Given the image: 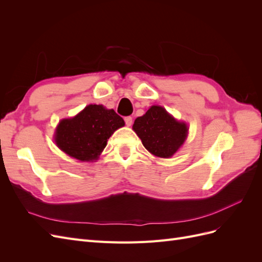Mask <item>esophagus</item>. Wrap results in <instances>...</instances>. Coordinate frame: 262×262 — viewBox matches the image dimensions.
<instances>
[{
  "label": "esophagus",
  "mask_w": 262,
  "mask_h": 262,
  "mask_svg": "<svg viewBox=\"0 0 262 262\" xmlns=\"http://www.w3.org/2000/svg\"><path fill=\"white\" fill-rule=\"evenodd\" d=\"M124 122H125V124H126V125L130 126V125L132 124V117H130V116L125 117V118H124Z\"/></svg>",
  "instance_id": "obj_1"
}]
</instances>
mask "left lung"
Returning a JSON list of instances; mask_svg holds the SVG:
<instances>
[{"label":"left lung","instance_id":"obj_1","mask_svg":"<svg viewBox=\"0 0 262 262\" xmlns=\"http://www.w3.org/2000/svg\"><path fill=\"white\" fill-rule=\"evenodd\" d=\"M133 130L148 152L164 158L177 152L188 133L186 123L177 121L161 106H152L145 115L137 118Z\"/></svg>","mask_w":262,"mask_h":262}]
</instances>
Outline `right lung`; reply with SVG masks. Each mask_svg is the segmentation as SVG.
<instances>
[{"label":"right lung","instance_id":"right-lung-1","mask_svg":"<svg viewBox=\"0 0 262 262\" xmlns=\"http://www.w3.org/2000/svg\"><path fill=\"white\" fill-rule=\"evenodd\" d=\"M123 125V119L114 109L90 105L74 118L59 123L55 143L76 160L93 162L106 147L112 134Z\"/></svg>","mask_w":262,"mask_h":262}]
</instances>
